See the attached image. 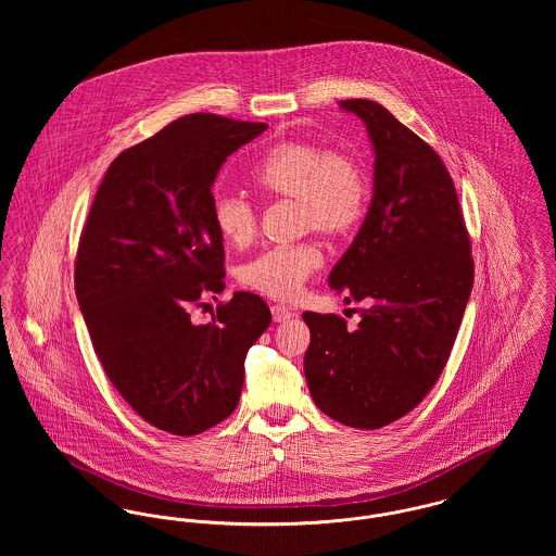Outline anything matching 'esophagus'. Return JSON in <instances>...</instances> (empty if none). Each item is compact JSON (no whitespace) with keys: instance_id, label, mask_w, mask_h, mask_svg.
Wrapping results in <instances>:
<instances>
[{"instance_id":"1","label":"esophagus","mask_w":556,"mask_h":556,"mask_svg":"<svg viewBox=\"0 0 556 556\" xmlns=\"http://www.w3.org/2000/svg\"><path fill=\"white\" fill-rule=\"evenodd\" d=\"M270 313H273V320H275V323H286L288 318L293 317V313H291L290 308H286V306H281V304H275V306L270 308Z\"/></svg>"}]
</instances>
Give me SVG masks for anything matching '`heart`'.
I'll list each match as a JSON object with an SVG mask.
<instances>
[{
    "instance_id": "obj_1",
    "label": "heart",
    "mask_w": 556,
    "mask_h": 556,
    "mask_svg": "<svg viewBox=\"0 0 556 556\" xmlns=\"http://www.w3.org/2000/svg\"><path fill=\"white\" fill-rule=\"evenodd\" d=\"M266 198L295 202L298 231H318L329 238L350 233L367 208V177L358 160L306 139L270 146L248 173ZM212 223L229 245H248L258 229V214L238 193H218L212 202ZM323 265L317 243L302 239L266 248L238 273L245 290L273 300H291Z\"/></svg>"
}]
</instances>
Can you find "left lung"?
<instances>
[{"label":"left lung","mask_w":556,"mask_h":556,"mask_svg":"<svg viewBox=\"0 0 556 556\" xmlns=\"http://www.w3.org/2000/svg\"><path fill=\"white\" fill-rule=\"evenodd\" d=\"M375 150L367 218L329 273L361 323L304 313V375L338 424L379 429L408 415L440 379L473 288L471 239L446 164L417 132L370 100H345Z\"/></svg>","instance_id":"1"}]
</instances>
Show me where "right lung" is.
<instances>
[{"instance_id": "1", "label": "right lung", "mask_w": 556, "mask_h": 556, "mask_svg": "<svg viewBox=\"0 0 556 556\" xmlns=\"http://www.w3.org/2000/svg\"><path fill=\"white\" fill-rule=\"evenodd\" d=\"M265 129L208 112L173 121L112 160L80 231L75 291L93 350L132 410L175 435L236 410L245 354L270 325L250 291L218 302L206 325L189 315L225 288L216 173Z\"/></svg>"}]
</instances>
